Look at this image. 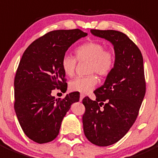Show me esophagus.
Here are the masks:
<instances>
[{
	"mask_svg": "<svg viewBox=\"0 0 158 158\" xmlns=\"http://www.w3.org/2000/svg\"><path fill=\"white\" fill-rule=\"evenodd\" d=\"M83 98H84V95H83V94H81V95H80V98H79V100L82 101Z\"/></svg>",
	"mask_w": 158,
	"mask_h": 158,
	"instance_id": "1",
	"label": "esophagus"
}]
</instances>
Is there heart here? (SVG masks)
Returning a JSON list of instances; mask_svg holds the SVG:
<instances>
[{"instance_id":"1","label":"heart","mask_w":158,"mask_h":158,"mask_svg":"<svg viewBox=\"0 0 158 158\" xmlns=\"http://www.w3.org/2000/svg\"><path fill=\"white\" fill-rule=\"evenodd\" d=\"M79 61H88V73H96L106 76L112 71L115 63L114 53L106 50L102 43L90 41L79 45L76 49ZM77 60L74 56L66 54L62 57V68L66 76H73L76 70ZM97 77L94 74L76 77L69 82L70 90L80 93H88L97 84Z\"/></svg>"}]
</instances>
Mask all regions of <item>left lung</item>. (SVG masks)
Listing matches in <instances>:
<instances>
[{
    "label": "left lung",
    "instance_id": "1",
    "mask_svg": "<svg viewBox=\"0 0 158 158\" xmlns=\"http://www.w3.org/2000/svg\"><path fill=\"white\" fill-rule=\"evenodd\" d=\"M94 36L113 45L115 63L103 85L94 91L96 100L82 99V116L86 138L106 147L120 140L135 122L146 93L143 56L138 47L125 34L114 30H96Z\"/></svg>",
    "mask_w": 158,
    "mask_h": 158
}]
</instances>
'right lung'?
I'll return each instance as SVG.
<instances>
[{"instance_id": "1", "label": "right lung", "mask_w": 158, "mask_h": 158, "mask_svg": "<svg viewBox=\"0 0 158 158\" xmlns=\"http://www.w3.org/2000/svg\"><path fill=\"white\" fill-rule=\"evenodd\" d=\"M87 33L79 29L52 31L24 51L15 78V110L23 131L38 143L58 136L64 116L79 100V93L56 99L52 92L67 89L62 59L68 48Z\"/></svg>"}]
</instances>
